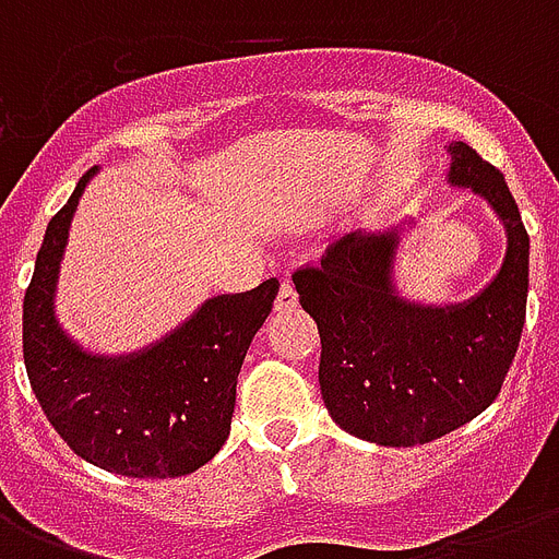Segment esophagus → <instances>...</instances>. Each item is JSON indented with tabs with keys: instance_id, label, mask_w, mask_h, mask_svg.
<instances>
[{
	"instance_id": "esophagus-1",
	"label": "esophagus",
	"mask_w": 559,
	"mask_h": 559,
	"mask_svg": "<svg viewBox=\"0 0 559 559\" xmlns=\"http://www.w3.org/2000/svg\"><path fill=\"white\" fill-rule=\"evenodd\" d=\"M293 307H298L296 287H293L289 281H281L278 298H275V310H278V313H287V310H293Z\"/></svg>"
}]
</instances>
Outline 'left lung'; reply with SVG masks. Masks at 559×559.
I'll use <instances>...</instances> for the list:
<instances>
[{
  "instance_id": "left-lung-1",
  "label": "left lung",
  "mask_w": 559,
  "mask_h": 559,
  "mask_svg": "<svg viewBox=\"0 0 559 559\" xmlns=\"http://www.w3.org/2000/svg\"><path fill=\"white\" fill-rule=\"evenodd\" d=\"M447 182L469 188L502 219L508 249L493 281L461 305L400 296V223L350 231L319 266L293 275L298 301L322 336L319 385L331 417L354 438L417 447L481 415L520 348L528 301V231L499 170L452 142Z\"/></svg>"
}]
</instances>
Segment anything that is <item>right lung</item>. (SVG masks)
<instances>
[{"label":"right lung","mask_w":559,"mask_h":559,"mask_svg":"<svg viewBox=\"0 0 559 559\" xmlns=\"http://www.w3.org/2000/svg\"><path fill=\"white\" fill-rule=\"evenodd\" d=\"M95 174H83L39 246L22 301L25 371L48 424L74 455L118 476H188L226 443L237 373L278 281L202 301L179 328L133 354L83 350L57 322L55 293L74 209Z\"/></svg>","instance_id":"right-lung-1"}]
</instances>
